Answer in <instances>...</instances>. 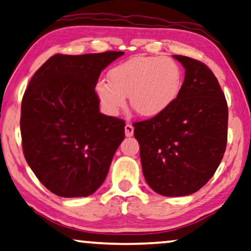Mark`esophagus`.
I'll return each mask as SVG.
<instances>
[{
	"label": "esophagus",
	"mask_w": 251,
	"mask_h": 251,
	"mask_svg": "<svg viewBox=\"0 0 251 251\" xmlns=\"http://www.w3.org/2000/svg\"><path fill=\"white\" fill-rule=\"evenodd\" d=\"M133 133H134V127H133L132 124H126L125 126V135L127 136V138H129V136L133 135Z\"/></svg>",
	"instance_id": "34e87169"
}]
</instances>
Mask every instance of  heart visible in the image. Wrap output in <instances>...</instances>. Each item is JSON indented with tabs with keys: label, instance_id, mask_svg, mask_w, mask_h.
I'll return each instance as SVG.
<instances>
[{
	"label": "heart",
	"instance_id": "1",
	"mask_svg": "<svg viewBox=\"0 0 251 251\" xmlns=\"http://www.w3.org/2000/svg\"><path fill=\"white\" fill-rule=\"evenodd\" d=\"M182 82L181 68L175 59L139 56L115 66L109 72V82H98L96 93L109 115H118L129 96L134 111L155 117L176 102Z\"/></svg>",
	"mask_w": 251,
	"mask_h": 251
}]
</instances>
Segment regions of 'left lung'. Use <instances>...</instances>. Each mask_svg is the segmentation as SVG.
I'll use <instances>...</instances> for the list:
<instances>
[{
  "mask_svg": "<svg viewBox=\"0 0 251 251\" xmlns=\"http://www.w3.org/2000/svg\"><path fill=\"white\" fill-rule=\"evenodd\" d=\"M173 57L186 70L178 99L160 115L133 126L150 188L163 196H185L201 189L222 162L228 110L208 66L187 56Z\"/></svg>",
  "mask_w": 251,
  "mask_h": 251,
  "instance_id": "left-lung-1",
  "label": "left lung"
}]
</instances>
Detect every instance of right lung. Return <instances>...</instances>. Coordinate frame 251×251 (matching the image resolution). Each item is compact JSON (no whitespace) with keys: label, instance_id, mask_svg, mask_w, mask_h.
<instances>
[{"label":"right lung","instance_id":"obj_1","mask_svg":"<svg viewBox=\"0 0 251 251\" xmlns=\"http://www.w3.org/2000/svg\"><path fill=\"white\" fill-rule=\"evenodd\" d=\"M123 51L50 57L23 96L21 132L26 162L62 198H85L106 178L125 122L100 112L101 72Z\"/></svg>","mask_w":251,"mask_h":251}]
</instances>
